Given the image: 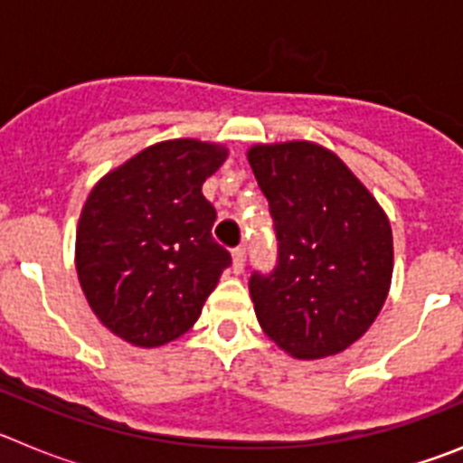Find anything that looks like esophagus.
<instances>
[{"mask_svg": "<svg viewBox=\"0 0 463 463\" xmlns=\"http://www.w3.org/2000/svg\"><path fill=\"white\" fill-rule=\"evenodd\" d=\"M245 267V248H236L234 252H232V269H234V273H241Z\"/></svg>", "mask_w": 463, "mask_h": 463, "instance_id": "obj_1", "label": "esophagus"}]
</instances>
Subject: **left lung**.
Returning <instances> with one entry per match:
<instances>
[{
  "label": "left lung",
  "mask_w": 463,
  "mask_h": 463,
  "mask_svg": "<svg viewBox=\"0 0 463 463\" xmlns=\"http://www.w3.org/2000/svg\"><path fill=\"white\" fill-rule=\"evenodd\" d=\"M248 162L278 236L276 271L250 278L257 322L297 359L343 353L369 331L390 294L387 213L320 143H255Z\"/></svg>",
  "instance_id": "8db88e82"
}]
</instances>
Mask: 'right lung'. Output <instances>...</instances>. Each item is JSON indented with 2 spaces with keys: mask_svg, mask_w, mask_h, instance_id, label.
<instances>
[{
  "mask_svg": "<svg viewBox=\"0 0 463 463\" xmlns=\"http://www.w3.org/2000/svg\"><path fill=\"white\" fill-rule=\"evenodd\" d=\"M222 143L171 138L143 148L90 190L76 227V273L92 313L118 338L159 347L202 315L232 257L213 241L202 185Z\"/></svg>",
  "mask_w": 463,
  "mask_h": 463,
  "instance_id": "1",
  "label": "right lung"
}]
</instances>
